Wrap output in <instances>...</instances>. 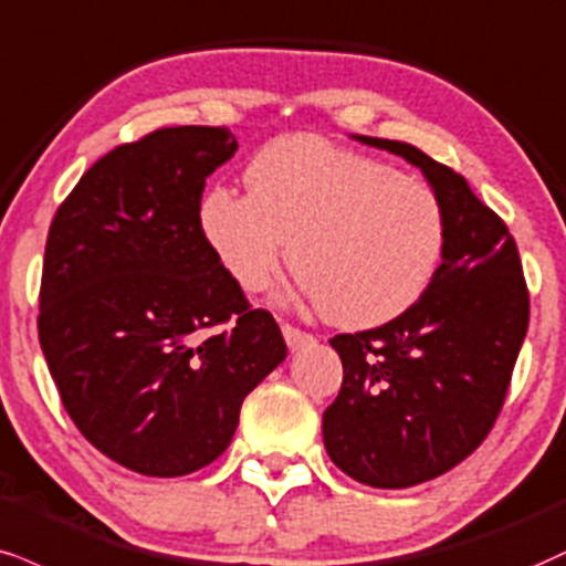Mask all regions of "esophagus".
I'll use <instances>...</instances> for the list:
<instances>
[{
	"instance_id": "obj_1",
	"label": "esophagus",
	"mask_w": 566,
	"mask_h": 566,
	"mask_svg": "<svg viewBox=\"0 0 566 566\" xmlns=\"http://www.w3.org/2000/svg\"><path fill=\"white\" fill-rule=\"evenodd\" d=\"M282 335H284V343H287L290 350H301V348H305V345L313 343L311 332L297 329V326H292V324H282Z\"/></svg>"
}]
</instances>
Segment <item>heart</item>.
Returning <instances> with one entry per match:
<instances>
[{"label":"heart","instance_id":"1","mask_svg":"<svg viewBox=\"0 0 566 566\" xmlns=\"http://www.w3.org/2000/svg\"><path fill=\"white\" fill-rule=\"evenodd\" d=\"M248 192L210 187L197 227L231 282L261 292L282 269L339 326H377L430 287L446 213L430 184L322 136H282L244 168Z\"/></svg>","mask_w":566,"mask_h":566}]
</instances>
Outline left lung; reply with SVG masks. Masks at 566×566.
Instances as JSON below:
<instances>
[{"mask_svg":"<svg viewBox=\"0 0 566 566\" xmlns=\"http://www.w3.org/2000/svg\"><path fill=\"white\" fill-rule=\"evenodd\" d=\"M421 168L446 213L442 263L411 308L337 335L343 387L324 411L335 467L371 488L434 480L478 451L527 335L530 295L506 223L461 174L406 142L356 136Z\"/></svg>","mask_w":566,"mask_h":566,"instance_id":"obj_1","label":"left lung"}]
</instances>
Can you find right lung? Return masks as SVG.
<instances>
[{"mask_svg":"<svg viewBox=\"0 0 566 566\" xmlns=\"http://www.w3.org/2000/svg\"><path fill=\"white\" fill-rule=\"evenodd\" d=\"M227 126L158 128L94 163L52 218L39 343L73 424L115 464L181 478L229 448L242 400L287 358L197 227Z\"/></svg>","mask_w":566,"mask_h":566,"instance_id":"obj_1","label":"right lung"}]
</instances>
